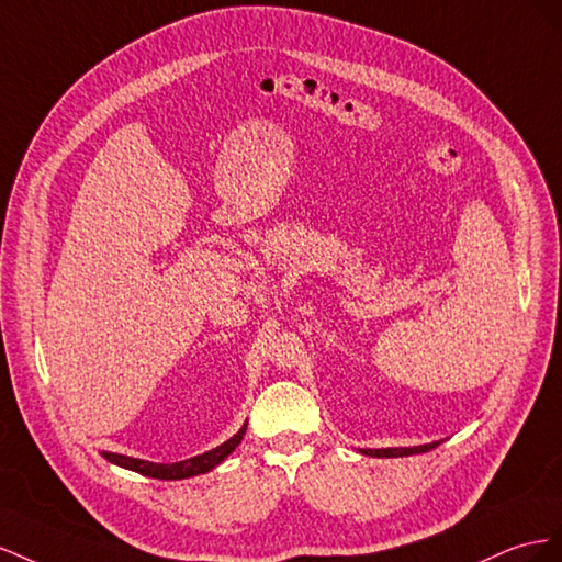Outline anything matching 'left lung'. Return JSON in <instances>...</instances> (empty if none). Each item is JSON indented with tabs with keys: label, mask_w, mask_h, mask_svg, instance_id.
Instances as JSON below:
<instances>
[{
	"label": "left lung",
	"mask_w": 562,
	"mask_h": 562,
	"mask_svg": "<svg viewBox=\"0 0 562 562\" xmlns=\"http://www.w3.org/2000/svg\"><path fill=\"white\" fill-rule=\"evenodd\" d=\"M440 442H430V445H419V447H389V450H362L367 457H409V454H422L438 447Z\"/></svg>",
	"instance_id": "left-lung-1"
}]
</instances>
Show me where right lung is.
Instances as JSON below:
<instances>
[{"instance_id":"add662e5","label":"right lung","mask_w":562,"mask_h":562,"mask_svg":"<svg viewBox=\"0 0 562 562\" xmlns=\"http://www.w3.org/2000/svg\"><path fill=\"white\" fill-rule=\"evenodd\" d=\"M247 430V424L239 428L235 436L231 440H226L223 445L214 447V450L204 452L200 457H192V459H186V461H176V463H153V461H143V459H132V457H124V454H115V452H105L103 457L112 463H117V467L122 469H130V471H136V473H143V475H150V477H159V480H183V477H192V475H200V473H206L212 471L214 467H218V463L226 459L235 447L239 445V440H243Z\"/></svg>"}]
</instances>
